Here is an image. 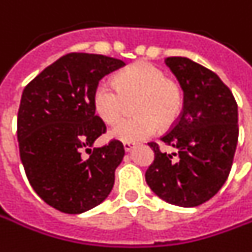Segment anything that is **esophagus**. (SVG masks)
<instances>
[{"instance_id": "esophagus-1", "label": "esophagus", "mask_w": 252, "mask_h": 252, "mask_svg": "<svg viewBox=\"0 0 252 252\" xmlns=\"http://www.w3.org/2000/svg\"><path fill=\"white\" fill-rule=\"evenodd\" d=\"M132 149H133V143H131V142H124V150L131 151Z\"/></svg>"}]
</instances>
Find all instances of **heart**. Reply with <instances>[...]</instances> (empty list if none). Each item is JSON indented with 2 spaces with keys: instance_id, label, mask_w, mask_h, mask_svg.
Masks as SVG:
<instances>
[{
  "instance_id": "b5f03b06",
  "label": "heart",
  "mask_w": 252,
  "mask_h": 252,
  "mask_svg": "<svg viewBox=\"0 0 252 252\" xmlns=\"http://www.w3.org/2000/svg\"><path fill=\"white\" fill-rule=\"evenodd\" d=\"M114 86L102 82L93 94L95 113L108 124L116 123L126 110V102L136 99L133 119H126L110 129V136L121 142H136L153 136L161 126H172L180 113V86L169 80L161 69L139 61L114 77Z\"/></svg>"
}]
</instances>
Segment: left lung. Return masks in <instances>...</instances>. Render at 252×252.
<instances>
[{"instance_id":"1","label":"left lung","mask_w":252,"mask_h":252,"mask_svg":"<svg viewBox=\"0 0 252 252\" xmlns=\"http://www.w3.org/2000/svg\"><path fill=\"white\" fill-rule=\"evenodd\" d=\"M165 64L184 93L183 112L161 138L176 153L149 143L154 161L146 181L170 205L195 207L212 199L229 176L239 138L237 103L214 72L192 60L168 57Z\"/></svg>"}]
</instances>
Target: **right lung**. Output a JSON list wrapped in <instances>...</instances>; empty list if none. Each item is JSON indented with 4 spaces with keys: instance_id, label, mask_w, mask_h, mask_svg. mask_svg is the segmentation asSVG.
<instances>
[{
    "instance_id": "right-lung-1",
    "label": "right lung",
    "mask_w": 252,
    "mask_h": 252,
    "mask_svg": "<svg viewBox=\"0 0 252 252\" xmlns=\"http://www.w3.org/2000/svg\"><path fill=\"white\" fill-rule=\"evenodd\" d=\"M121 60L69 53L26 86L17 113V140L27 179L47 205L80 214L108 198L126 154L120 140L91 150L106 126L93 106L102 77ZM89 150L90 157H83Z\"/></svg>"
}]
</instances>
